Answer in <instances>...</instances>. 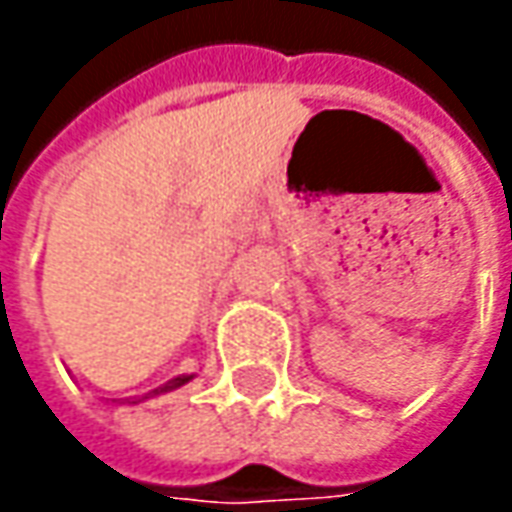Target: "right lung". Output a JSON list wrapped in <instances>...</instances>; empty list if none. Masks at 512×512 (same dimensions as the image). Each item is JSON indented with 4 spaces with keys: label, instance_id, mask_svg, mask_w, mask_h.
<instances>
[{
    "label": "right lung",
    "instance_id": "add662e5",
    "mask_svg": "<svg viewBox=\"0 0 512 512\" xmlns=\"http://www.w3.org/2000/svg\"><path fill=\"white\" fill-rule=\"evenodd\" d=\"M185 382H187V376H179V379H173V382H168L165 387H159V390H153V393H168V390H176V387H182Z\"/></svg>",
    "mask_w": 512,
    "mask_h": 512
}]
</instances>
